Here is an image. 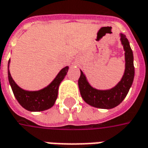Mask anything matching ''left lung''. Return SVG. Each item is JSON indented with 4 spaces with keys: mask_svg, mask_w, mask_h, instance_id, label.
Wrapping results in <instances>:
<instances>
[{
    "mask_svg": "<svg viewBox=\"0 0 148 148\" xmlns=\"http://www.w3.org/2000/svg\"><path fill=\"white\" fill-rule=\"evenodd\" d=\"M121 41L125 50V69L121 81L110 90H97L90 86L85 74L81 70L78 86L81 97L92 107L103 109H111L118 106L125 99L131 87L134 77V55L130 42L125 35L121 33Z\"/></svg>",
    "mask_w": 148,
    "mask_h": 148,
    "instance_id": "obj_1",
    "label": "left lung"
}]
</instances>
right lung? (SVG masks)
<instances>
[{
  "mask_svg": "<svg viewBox=\"0 0 148 148\" xmlns=\"http://www.w3.org/2000/svg\"><path fill=\"white\" fill-rule=\"evenodd\" d=\"M10 62H8V79L11 86L13 93L17 101L21 106L30 112H40L52 108L58 97V87L60 83L67 75L69 67L62 68L53 81L42 90L36 91H28L23 90L13 80L9 70Z\"/></svg>",
  "mask_w": 148,
  "mask_h": 148,
  "instance_id": "add662e5",
  "label": "right lung"
}]
</instances>
